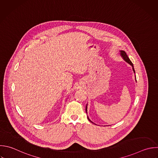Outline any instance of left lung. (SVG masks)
<instances>
[{"instance_id":"8db88e82","label":"left lung","mask_w":158,"mask_h":158,"mask_svg":"<svg viewBox=\"0 0 158 158\" xmlns=\"http://www.w3.org/2000/svg\"><path fill=\"white\" fill-rule=\"evenodd\" d=\"M120 56H121V57L123 58V59L126 62H127V63L129 64L130 65H131L132 69H133V72L135 73V70H134V67H133V65L132 62H131V60H130V59L128 58V56L127 55L126 52H125L124 51H120ZM87 106H88V104H86V113H87ZM88 119L91 122L93 123V122H91V121L90 120V119L88 118Z\"/></svg>"}]
</instances>
